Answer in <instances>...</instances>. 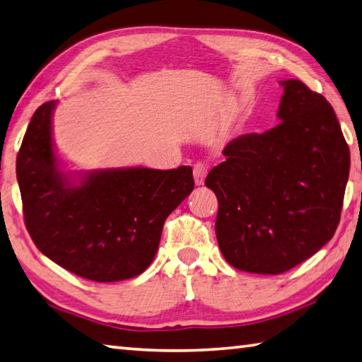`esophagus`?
<instances>
[{"label":"esophagus","instance_id":"1","mask_svg":"<svg viewBox=\"0 0 362 362\" xmlns=\"http://www.w3.org/2000/svg\"><path fill=\"white\" fill-rule=\"evenodd\" d=\"M193 175H194V182L196 185H204V180H205V175H207V168H205L202 163H196L194 168H193Z\"/></svg>","mask_w":362,"mask_h":362}]
</instances>
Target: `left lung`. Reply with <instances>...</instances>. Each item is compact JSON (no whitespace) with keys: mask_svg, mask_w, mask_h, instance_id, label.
<instances>
[{"mask_svg":"<svg viewBox=\"0 0 362 362\" xmlns=\"http://www.w3.org/2000/svg\"><path fill=\"white\" fill-rule=\"evenodd\" d=\"M281 86V122L232 139L205 179L218 197L219 250L247 273L281 274L327 245L349 180L350 148L332 106L300 80Z\"/></svg>","mask_w":362,"mask_h":362,"instance_id":"8db88e82","label":"left lung"}]
</instances>
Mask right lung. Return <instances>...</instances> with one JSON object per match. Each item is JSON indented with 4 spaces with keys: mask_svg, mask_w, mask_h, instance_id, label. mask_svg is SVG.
I'll list each match as a JSON object with an SVG mask.
<instances>
[{
    "mask_svg": "<svg viewBox=\"0 0 362 362\" xmlns=\"http://www.w3.org/2000/svg\"><path fill=\"white\" fill-rule=\"evenodd\" d=\"M56 105L35 110L17 155L26 229L42 254L84 279L134 278L152 264L166 218L193 191V169L64 171L53 143Z\"/></svg>",
    "mask_w": 362,
    "mask_h": 362,
    "instance_id": "1",
    "label": "right lung"
}]
</instances>
